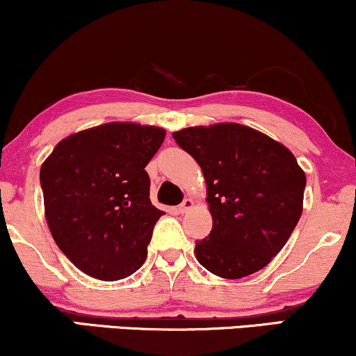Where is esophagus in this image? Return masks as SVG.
I'll return each mask as SVG.
<instances>
[{"instance_id": "34e87169", "label": "esophagus", "mask_w": 356, "mask_h": 356, "mask_svg": "<svg viewBox=\"0 0 356 356\" xmlns=\"http://www.w3.org/2000/svg\"><path fill=\"white\" fill-rule=\"evenodd\" d=\"M193 206H195V201H193L191 198H185V200H183V203L178 206V211L179 213H186V211H190Z\"/></svg>"}]
</instances>
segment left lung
Segmentation results:
<instances>
[{"instance_id": "8db88e82", "label": "left lung", "mask_w": 356, "mask_h": 356, "mask_svg": "<svg viewBox=\"0 0 356 356\" xmlns=\"http://www.w3.org/2000/svg\"><path fill=\"white\" fill-rule=\"evenodd\" d=\"M198 161L213 216L196 259L222 279L261 270L291 238L304 206L305 173L282 143L241 124L188 127L173 131Z\"/></svg>"}]
</instances>
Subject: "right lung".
Listing matches in <instances>:
<instances>
[{
    "instance_id": "right-lung-1",
    "label": "right lung",
    "mask_w": 356,
    "mask_h": 356,
    "mask_svg": "<svg viewBox=\"0 0 356 356\" xmlns=\"http://www.w3.org/2000/svg\"><path fill=\"white\" fill-rule=\"evenodd\" d=\"M163 140L160 127L111 122L60 140L42 163L52 238L90 277L125 279L147 259L163 211L152 204L145 166Z\"/></svg>"
}]
</instances>
